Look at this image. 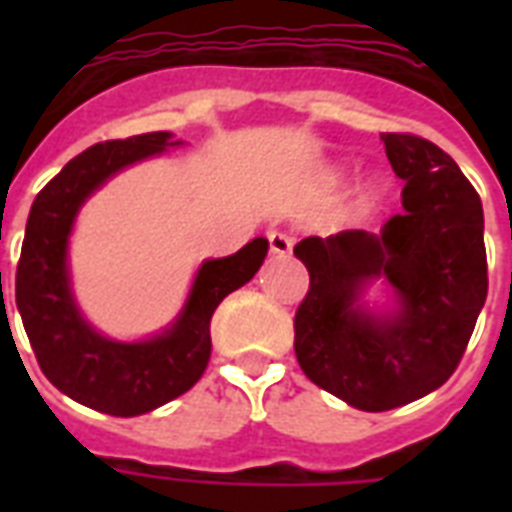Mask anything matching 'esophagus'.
Returning <instances> with one entry per match:
<instances>
[{
    "instance_id": "obj_1",
    "label": "esophagus",
    "mask_w": 512,
    "mask_h": 512,
    "mask_svg": "<svg viewBox=\"0 0 512 512\" xmlns=\"http://www.w3.org/2000/svg\"><path fill=\"white\" fill-rule=\"evenodd\" d=\"M268 244H271L273 255H289L292 247H295V239H292L289 233L273 228V231H268Z\"/></svg>"
}]
</instances>
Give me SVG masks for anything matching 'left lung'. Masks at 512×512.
Wrapping results in <instances>:
<instances>
[{
    "label": "left lung",
    "instance_id": "8db88e82",
    "mask_svg": "<svg viewBox=\"0 0 512 512\" xmlns=\"http://www.w3.org/2000/svg\"><path fill=\"white\" fill-rule=\"evenodd\" d=\"M401 180V215L380 233L308 236L295 257L311 289L295 313L300 369L361 412H388L441 388L486 303L484 207L436 143L382 132ZM380 283L388 304L365 300Z\"/></svg>",
    "mask_w": 512,
    "mask_h": 512
}]
</instances>
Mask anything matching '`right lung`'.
<instances>
[{
	"mask_svg": "<svg viewBox=\"0 0 512 512\" xmlns=\"http://www.w3.org/2000/svg\"><path fill=\"white\" fill-rule=\"evenodd\" d=\"M180 143L172 132L98 143L71 159L31 204L15 303L44 377L95 412L138 417L191 390L209 364L212 313L260 271L268 255V239L257 236L236 255L204 260L180 313L146 340H114L84 319L68 265L79 209L114 175Z\"/></svg>",
	"mask_w": 512,
	"mask_h": 512,
	"instance_id": "right-lung-1",
	"label": "right lung"
}]
</instances>
